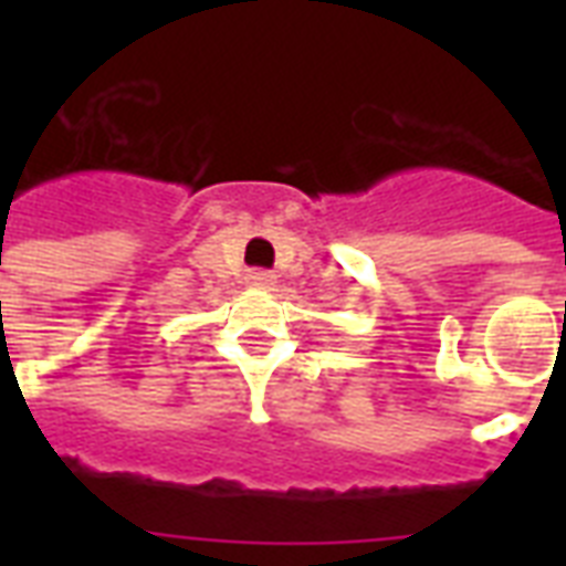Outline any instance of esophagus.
Listing matches in <instances>:
<instances>
[{
	"label": "esophagus",
	"instance_id": "obj_1",
	"mask_svg": "<svg viewBox=\"0 0 566 566\" xmlns=\"http://www.w3.org/2000/svg\"><path fill=\"white\" fill-rule=\"evenodd\" d=\"M247 284L252 287V291H270V287L275 284V275L266 273V270H249Z\"/></svg>",
	"mask_w": 566,
	"mask_h": 566
}]
</instances>
